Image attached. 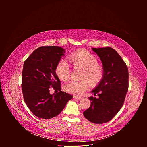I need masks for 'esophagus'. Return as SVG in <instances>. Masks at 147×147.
Wrapping results in <instances>:
<instances>
[{
    "label": "esophagus",
    "mask_w": 147,
    "mask_h": 147,
    "mask_svg": "<svg viewBox=\"0 0 147 147\" xmlns=\"http://www.w3.org/2000/svg\"><path fill=\"white\" fill-rule=\"evenodd\" d=\"M73 98L76 99H81V96H76V95H73Z\"/></svg>",
    "instance_id": "obj_1"
}]
</instances>
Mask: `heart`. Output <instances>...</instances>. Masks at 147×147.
<instances>
[{"instance_id":"1","label":"heart","mask_w":147,"mask_h":147,"mask_svg":"<svg viewBox=\"0 0 147 147\" xmlns=\"http://www.w3.org/2000/svg\"><path fill=\"white\" fill-rule=\"evenodd\" d=\"M71 63L76 67L82 69L81 81L71 80L63 87L64 90L69 94L80 95L87 90L89 84L91 86L98 85L103 76V68L98 63L96 57L85 49L79 50L69 56ZM55 72L61 80L65 81L70 76V67L68 61L61 59L57 64Z\"/></svg>"}]
</instances>
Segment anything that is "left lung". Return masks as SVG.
<instances>
[{"instance_id": "left-lung-1", "label": "left lung", "mask_w": 147, "mask_h": 147, "mask_svg": "<svg viewBox=\"0 0 147 147\" xmlns=\"http://www.w3.org/2000/svg\"><path fill=\"white\" fill-rule=\"evenodd\" d=\"M99 57L103 76L99 84L91 91L99 98L89 97L91 106L83 112L84 117L95 124L110 121L122 107L129 88V71L118 53L111 47L92 48Z\"/></svg>"}]
</instances>
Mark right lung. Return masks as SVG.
<instances>
[{"mask_svg":"<svg viewBox=\"0 0 147 147\" xmlns=\"http://www.w3.org/2000/svg\"><path fill=\"white\" fill-rule=\"evenodd\" d=\"M65 50L60 47H40L26 60L22 87L24 101L36 117L51 119L63 109L73 96L61 91L60 81L55 69ZM52 86L59 92L51 94Z\"/></svg>","mask_w":147,"mask_h":147,"instance_id":"obj_1","label":"right lung"}]
</instances>
